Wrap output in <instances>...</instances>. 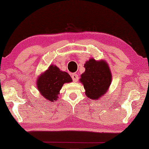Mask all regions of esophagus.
<instances>
[{
    "instance_id": "1",
    "label": "esophagus",
    "mask_w": 149,
    "mask_h": 149,
    "mask_svg": "<svg viewBox=\"0 0 149 149\" xmlns=\"http://www.w3.org/2000/svg\"><path fill=\"white\" fill-rule=\"evenodd\" d=\"M72 79L74 82H77L79 79V76L75 73H73V74H72Z\"/></svg>"
}]
</instances>
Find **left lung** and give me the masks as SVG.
Returning a JSON list of instances; mask_svg holds the SVG:
<instances>
[{"mask_svg":"<svg viewBox=\"0 0 149 149\" xmlns=\"http://www.w3.org/2000/svg\"><path fill=\"white\" fill-rule=\"evenodd\" d=\"M85 72L80 82L85 89V95L91 100H99L109 90L112 74L108 63L104 60L90 58L84 64Z\"/></svg>","mask_w":149,"mask_h":149,"instance_id":"1","label":"left lung"}]
</instances>
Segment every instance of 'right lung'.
<instances>
[{
    "mask_svg": "<svg viewBox=\"0 0 149 149\" xmlns=\"http://www.w3.org/2000/svg\"><path fill=\"white\" fill-rule=\"evenodd\" d=\"M72 81L68 73L60 70L58 66L52 64L38 76L36 87L42 97L49 101L54 102L58 100L63 85Z\"/></svg>",
    "mask_w": 149,
    "mask_h": 149,
    "instance_id": "obj_1",
    "label": "right lung"
}]
</instances>
